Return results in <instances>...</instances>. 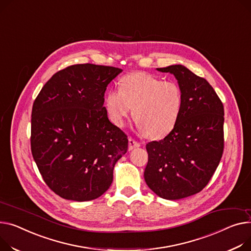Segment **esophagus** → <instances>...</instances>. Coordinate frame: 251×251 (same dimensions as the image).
I'll use <instances>...</instances> for the list:
<instances>
[{"label":"esophagus","instance_id":"obj_1","mask_svg":"<svg viewBox=\"0 0 251 251\" xmlns=\"http://www.w3.org/2000/svg\"><path fill=\"white\" fill-rule=\"evenodd\" d=\"M128 144H129V146H128V149H129V150H133L134 148L140 146V143H139V142H137L135 139H133V138H131V137L128 139Z\"/></svg>","mask_w":251,"mask_h":251}]
</instances>
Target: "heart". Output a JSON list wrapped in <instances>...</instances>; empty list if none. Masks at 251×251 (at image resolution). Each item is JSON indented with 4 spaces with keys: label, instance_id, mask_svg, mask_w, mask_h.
<instances>
[{
    "label": "heart",
    "instance_id": "b5f03b06",
    "mask_svg": "<svg viewBox=\"0 0 251 251\" xmlns=\"http://www.w3.org/2000/svg\"><path fill=\"white\" fill-rule=\"evenodd\" d=\"M181 105V91L176 82L145 73L126 75L120 90H110L105 96V108L113 123L122 125L133 108V118L150 138L169 134L178 120Z\"/></svg>",
    "mask_w": 251,
    "mask_h": 251
}]
</instances>
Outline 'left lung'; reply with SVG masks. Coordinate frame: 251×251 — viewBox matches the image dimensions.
Returning a JSON list of instances; mask_svg holds the SVG:
<instances>
[{"mask_svg": "<svg viewBox=\"0 0 251 251\" xmlns=\"http://www.w3.org/2000/svg\"><path fill=\"white\" fill-rule=\"evenodd\" d=\"M177 79L182 105L175 128L146 144L147 186L158 197L179 200L201 192L224 149V108L210 83L181 64L156 69Z\"/></svg>", "mask_w": 251, "mask_h": 251, "instance_id": "obj_1", "label": "left lung"}]
</instances>
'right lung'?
Listing matches in <instances>:
<instances>
[{
    "mask_svg": "<svg viewBox=\"0 0 251 251\" xmlns=\"http://www.w3.org/2000/svg\"><path fill=\"white\" fill-rule=\"evenodd\" d=\"M120 73L113 66L71 65L51 76L33 104L32 155L46 185L63 199L102 196L127 152V135L104 107L107 86Z\"/></svg>",
    "mask_w": 251,
    "mask_h": 251,
    "instance_id": "1",
    "label": "right lung"
}]
</instances>
